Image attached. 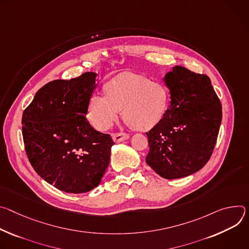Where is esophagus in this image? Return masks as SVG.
<instances>
[{
    "label": "esophagus",
    "instance_id": "obj_1",
    "mask_svg": "<svg viewBox=\"0 0 249 249\" xmlns=\"http://www.w3.org/2000/svg\"><path fill=\"white\" fill-rule=\"evenodd\" d=\"M113 141L115 142H122L124 141H126L129 139V135L127 133H115L112 135Z\"/></svg>",
    "mask_w": 249,
    "mask_h": 249
}]
</instances>
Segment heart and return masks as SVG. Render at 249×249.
I'll return each instance as SVG.
<instances>
[{
  "mask_svg": "<svg viewBox=\"0 0 249 249\" xmlns=\"http://www.w3.org/2000/svg\"><path fill=\"white\" fill-rule=\"evenodd\" d=\"M105 93H93L87 107L90 123L99 130H107L112 126L120 109L130 127L149 129L163 119L170 103L166 86L133 74L109 80L105 85Z\"/></svg>",
  "mask_w": 249,
  "mask_h": 249,
  "instance_id": "b5f03b06",
  "label": "heart"
}]
</instances>
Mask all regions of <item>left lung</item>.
Returning a JSON list of instances; mask_svg holds the SVG:
<instances>
[{
	"label": "left lung",
	"mask_w": 249,
	"mask_h": 249,
	"mask_svg": "<svg viewBox=\"0 0 249 249\" xmlns=\"http://www.w3.org/2000/svg\"><path fill=\"white\" fill-rule=\"evenodd\" d=\"M170 106L146 135V163L161 177L178 179L202 169L215 145L222 105L206 75L176 65L163 77Z\"/></svg>",
	"instance_id": "obj_1"
}]
</instances>
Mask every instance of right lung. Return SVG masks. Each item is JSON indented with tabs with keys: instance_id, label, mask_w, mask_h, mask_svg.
<instances>
[{
	"instance_id": "1",
	"label": "right lung",
	"mask_w": 249,
	"mask_h": 249,
	"mask_svg": "<svg viewBox=\"0 0 249 249\" xmlns=\"http://www.w3.org/2000/svg\"><path fill=\"white\" fill-rule=\"evenodd\" d=\"M98 74L86 72L70 80H54L40 88L22 114L26 155L48 184L73 194L96 188L115 144L109 134L88 122L90 96Z\"/></svg>"
}]
</instances>
